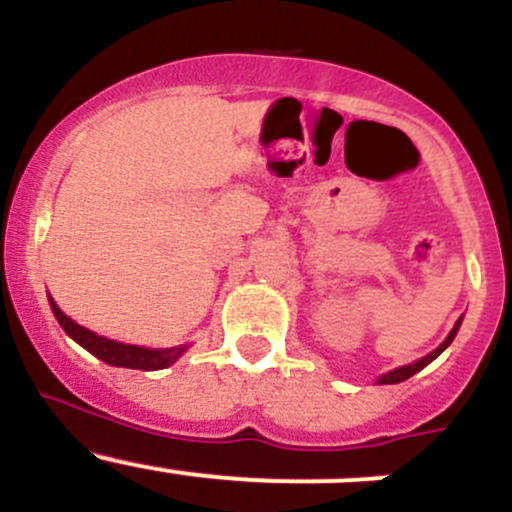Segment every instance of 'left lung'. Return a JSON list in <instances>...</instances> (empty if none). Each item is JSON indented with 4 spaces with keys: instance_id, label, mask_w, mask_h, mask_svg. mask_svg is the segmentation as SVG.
Instances as JSON below:
<instances>
[{
    "instance_id": "1",
    "label": "left lung",
    "mask_w": 512,
    "mask_h": 512,
    "mask_svg": "<svg viewBox=\"0 0 512 512\" xmlns=\"http://www.w3.org/2000/svg\"><path fill=\"white\" fill-rule=\"evenodd\" d=\"M461 319H463V317H461ZM461 319H458V322H456V327L451 329V334H448V337H446V342H443L441 347H438V349H433L431 354H426V356H423V359L414 361V364H409V366H399V369H394V371H389V374L379 376V384H399V381H406V379H409V376H414L416 371H421L423 366H428V364H431V361L436 359V356L441 354L443 349H446L448 344L453 342V339H456V334H458V327H461Z\"/></svg>"
}]
</instances>
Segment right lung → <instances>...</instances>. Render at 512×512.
<instances>
[{
  "label": "right lung",
  "instance_id": "1",
  "mask_svg": "<svg viewBox=\"0 0 512 512\" xmlns=\"http://www.w3.org/2000/svg\"><path fill=\"white\" fill-rule=\"evenodd\" d=\"M51 309H54V317L59 319V324L64 327V332L74 339L76 344L98 356L101 361L111 366H126V369H141V371H158V369H168L170 364L183 356V352L188 347H170V349H146V347H136V344H121L113 342V339L101 337V334L91 332V329L81 327L76 324L74 319L66 317L59 307H56L54 299L49 297Z\"/></svg>",
  "mask_w": 512,
  "mask_h": 512
}]
</instances>
